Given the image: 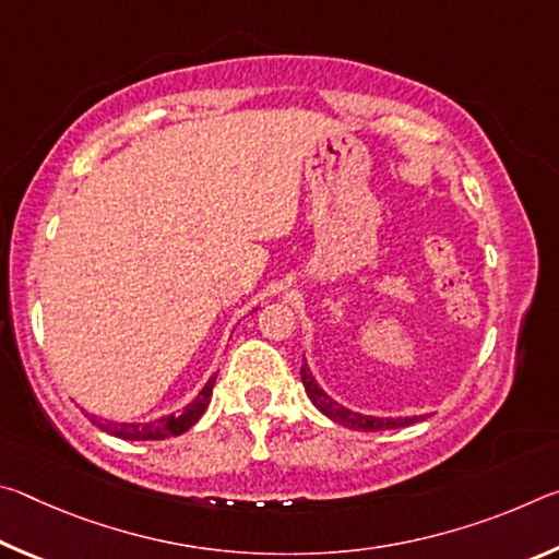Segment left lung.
<instances>
[{
	"label": "left lung",
	"instance_id": "obj_1",
	"mask_svg": "<svg viewBox=\"0 0 559 559\" xmlns=\"http://www.w3.org/2000/svg\"><path fill=\"white\" fill-rule=\"evenodd\" d=\"M300 380H302V386H306L310 402H313L325 416H330V419L343 424V427H347V429H355V431L402 429V427H409V424H416V421L424 419V416H404V419H380V416H365V414L349 412V409H345V406H340L337 402L330 400V396L323 390H320L316 377L310 374L306 362H302V367H300Z\"/></svg>",
	"mask_w": 559,
	"mask_h": 559
}]
</instances>
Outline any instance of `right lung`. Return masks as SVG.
Listing matches in <instances>:
<instances>
[{
  "label": "right lung",
  "mask_w": 559,
  "mask_h": 559,
  "mask_svg": "<svg viewBox=\"0 0 559 559\" xmlns=\"http://www.w3.org/2000/svg\"><path fill=\"white\" fill-rule=\"evenodd\" d=\"M214 382H216V374L212 377L210 382L204 384V390L197 394V400L192 404H187L179 414L163 416V419H157V421H150V424H118V421L98 419V416H91V421L96 424L98 429L112 433V437L128 439V441H159V439H167V437H179V433H185L187 429H192L194 424L200 421V416L204 414L206 404H210V400H212Z\"/></svg>",
  "instance_id": "1"
}]
</instances>
